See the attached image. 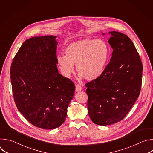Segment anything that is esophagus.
Wrapping results in <instances>:
<instances>
[{
  "mask_svg": "<svg viewBox=\"0 0 153 153\" xmlns=\"http://www.w3.org/2000/svg\"><path fill=\"white\" fill-rule=\"evenodd\" d=\"M82 90V86L79 85H76V91L77 92V91H81Z\"/></svg>",
  "mask_w": 153,
  "mask_h": 153,
  "instance_id": "34e87169",
  "label": "esophagus"
}]
</instances>
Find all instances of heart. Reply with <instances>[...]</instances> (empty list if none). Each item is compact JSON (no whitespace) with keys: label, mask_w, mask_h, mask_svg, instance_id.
Segmentation results:
<instances>
[{"label":"heart","mask_w":153,"mask_h":153,"mask_svg":"<svg viewBox=\"0 0 153 153\" xmlns=\"http://www.w3.org/2000/svg\"><path fill=\"white\" fill-rule=\"evenodd\" d=\"M65 55L57 57L61 74L69 78L74 72V65L81 77L94 80L103 73L108 58V48L100 40L82 39L73 42L64 50Z\"/></svg>","instance_id":"1"}]
</instances>
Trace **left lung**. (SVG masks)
Masks as SVG:
<instances>
[{
  "instance_id": "obj_1",
  "label": "left lung",
  "mask_w": 153,
  "mask_h": 153,
  "mask_svg": "<svg viewBox=\"0 0 153 153\" xmlns=\"http://www.w3.org/2000/svg\"><path fill=\"white\" fill-rule=\"evenodd\" d=\"M109 34L113 50L110 62L99 78L85 85L89 116L102 126L126 116L139 96L142 80V63L131 40L115 31Z\"/></svg>"
}]
</instances>
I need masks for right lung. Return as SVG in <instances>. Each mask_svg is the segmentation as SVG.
<instances>
[{"mask_svg":"<svg viewBox=\"0 0 153 153\" xmlns=\"http://www.w3.org/2000/svg\"><path fill=\"white\" fill-rule=\"evenodd\" d=\"M55 36L26 40L11 63L12 90L18 110L36 127H59L67 115L75 85L59 73Z\"/></svg>","mask_w":153,"mask_h":153,"instance_id":"right-lung-1","label":"right lung"}]
</instances>
